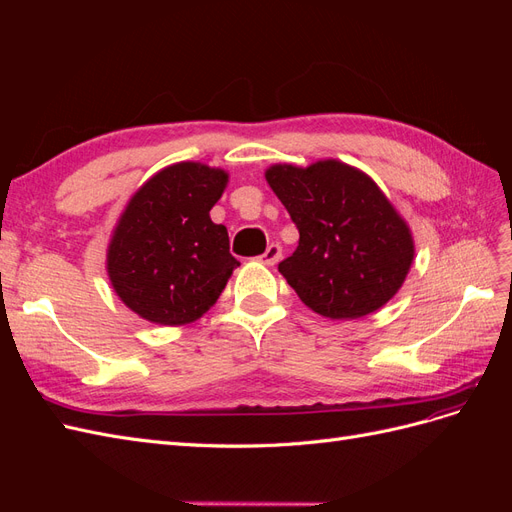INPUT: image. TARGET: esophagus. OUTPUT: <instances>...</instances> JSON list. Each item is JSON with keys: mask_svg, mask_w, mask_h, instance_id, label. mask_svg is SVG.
Listing matches in <instances>:
<instances>
[{"mask_svg": "<svg viewBox=\"0 0 512 512\" xmlns=\"http://www.w3.org/2000/svg\"><path fill=\"white\" fill-rule=\"evenodd\" d=\"M280 258H282V245L280 243H271L267 250L262 252V256H258L262 265H269V267H273Z\"/></svg>", "mask_w": 512, "mask_h": 512, "instance_id": "esophagus-1", "label": "esophagus"}]
</instances>
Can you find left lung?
<instances>
[{"mask_svg":"<svg viewBox=\"0 0 512 512\" xmlns=\"http://www.w3.org/2000/svg\"><path fill=\"white\" fill-rule=\"evenodd\" d=\"M299 228L280 273L316 314L361 318L389 303L414 260L408 224L361 170L337 160L307 168L275 164L265 173Z\"/></svg>","mask_w":512,"mask_h":512,"instance_id":"obj_1","label":"left lung"}]
</instances>
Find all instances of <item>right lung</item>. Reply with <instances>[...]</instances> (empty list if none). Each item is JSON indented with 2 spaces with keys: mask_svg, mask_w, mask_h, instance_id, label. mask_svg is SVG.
Listing matches in <instances>:
<instances>
[{
  "mask_svg": "<svg viewBox=\"0 0 512 512\" xmlns=\"http://www.w3.org/2000/svg\"><path fill=\"white\" fill-rule=\"evenodd\" d=\"M228 173L179 162L153 175L121 213L106 269L117 297L141 318L179 327L218 301L232 269L228 230L213 224Z\"/></svg>",
  "mask_w": 512,
  "mask_h": 512,
  "instance_id": "obj_1",
  "label": "right lung"
}]
</instances>
